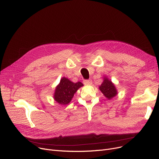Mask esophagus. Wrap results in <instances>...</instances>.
<instances>
[{
    "label": "esophagus",
    "instance_id": "esophagus-1",
    "mask_svg": "<svg viewBox=\"0 0 159 159\" xmlns=\"http://www.w3.org/2000/svg\"><path fill=\"white\" fill-rule=\"evenodd\" d=\"M84 84L85 85H91L92 84V80H86L84 81Z\"/></svg>",
    "mask_w": 159,
    "mask_h": 159
}]
</instances>
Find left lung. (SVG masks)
I'll list each match as a JSON object with an SVG mask.
<instances>
[{"label": "left lung", "mask_w": 159, "mask_h": 159, "mask_svg": "<svg viewBox=\"0 0 159 159\" xmlns=\"http://www.w3.org/2000/svg\"><path fill=\"white\" fill-rule=\"evenodd\" d=\"M100 91L108 100L112 99L115 96L118 95V90L113 82L109 80L108 77L105 76L103 77V82L101 86H99Z\"/></svg>", "instance_id": "obj_1"}]
</instances>
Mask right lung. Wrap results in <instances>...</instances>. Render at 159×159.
Returning <instances> with one entry per match:
<instances>
[{
	"instance_id": "1",
	"label": "right lung",
	"mask_w": 159,
	"mask_h": 159,
	"mask_svg": "<svg viewBox=\"0 0 159 159\" xmlns=\"http://www.w3.org/2000/svg\"><path fill=\"white\" fill-rule=\"evenodd\" d=\"M83 86V84L80 82L75 83L66 77H62L55 88L53 98L59 105H67L72 100L74 94Z\"/></svg>"
}]
</instances>
